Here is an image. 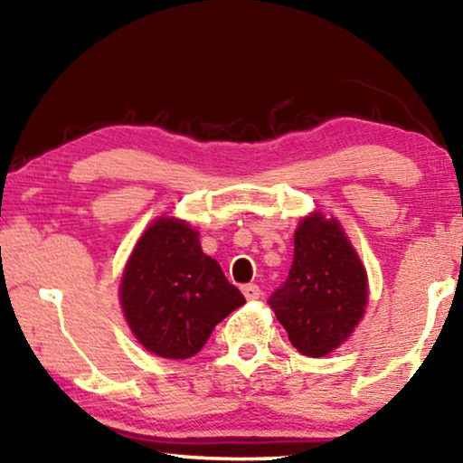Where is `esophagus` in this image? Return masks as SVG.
I'll list each match as a JSON object with an SVG mask.
<instances>
[{
    "mask_svg": "<svg viewBox=\"0 0 463 463\" xmlns=\"http://www.w3.org/2000/svg\"><path fill=\"white\" fill-rule=\"evenodd\" d=\"M242 295L246 297V301H257L259 297H261V288H259L257 284H244Z\"/></svg>",
    "mask_w": 463,
    "mask_h": 463,
    "instance_id": "obj_1",
    "label": "esophagus"
}]
</instances>
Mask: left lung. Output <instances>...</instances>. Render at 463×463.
<instances>
[{
    "mask_svg": "<svg viewBox=\"0 0 463 463\" xmlns=\"http://www.w3.org/2000/svg\"><path fill=\"white\" fill-rule=\"evenodd\" d=\"M269 306L303 356H326L356 331L369 306V276L333 214L312 211L299 219L293 265Z\"/></svg>",
    "mask_w": 463,
    "mask_h": 463,
    "instance_id": "1",
    "label": "left lung"
}]
</instances>
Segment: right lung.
I'll list each match as a JSON object with an SVG mask.
<instances>
[{"mask_svg": "<svg viewBox=\"0 0 463 463\" xmlns=\"http://www.w3.org/2000/svg\"><path fill=\"white\" fill-rule=\"evenodd\" d=\"M124 320L145 350L166 360L198 354L244 297L179 217H157L137 240L119 280Z\"/></svg>", "mask_w": 463, "mask_h": 463, "instance_id": "add662e5", "label": "right lung"}]
</instances>
